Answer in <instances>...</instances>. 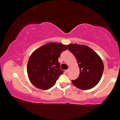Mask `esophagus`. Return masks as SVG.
I'll use <instances>...</instances> for the list:
<instances>
[{
	"instance_id": "1",
	"label": "esophagus",
	"mask_w": 120,
	"mask_h": 120,
	"mask_svg": "<svg viewBox=\"0 0 120 120\" xmlns=\"http://www.w3.org/2000/svg\"><path fill=\"white\" fill-rule=\"evenodd\" d=\"M65 72H66V73H67L68 72V69L65 70Z\"/></svg>"
}]
</instances>
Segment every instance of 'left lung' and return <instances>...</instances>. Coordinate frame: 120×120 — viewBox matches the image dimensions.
Segmentation results:
<instances>
[{
    "instance_id": "left-lung-1",
    "label": "left lung",
    "mask_w": 120,
    "mask_h": 120,
    "mask_svg": "<svg viewBox=\"0 0 120 120\" xmlns=\"http://www.w3.org/2000/svg\"><path fill=\"white\" fill-rule=\"evenodd\" d=\"M67 47L76 57L80 69L78 78L72 80L73 85L82 90L93 88L100 81L104 71V64L100 56L85 45L70 44Z\"/></svg>"
}]
</instances>
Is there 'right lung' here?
Here are the masks:
<instances>
[{
    "mask_svg": "<svg viewBox=\"0 0 120 120\" xmlns=\"http://www.w3.org/2000/svg\"><path fill=\"white\" fill-rule=\"evenodd\" d=\"M67 50L62 43L51 42L38 48L32 53L27 64V72L34 86L46 90L56 84L64 72L58 61L60 54Z\"/></svg>",
    "mask_w": 120,
    "mask_h": 120,
    "instance_id": "add662e5",
    "label": "right lung"
}]
</instances>
